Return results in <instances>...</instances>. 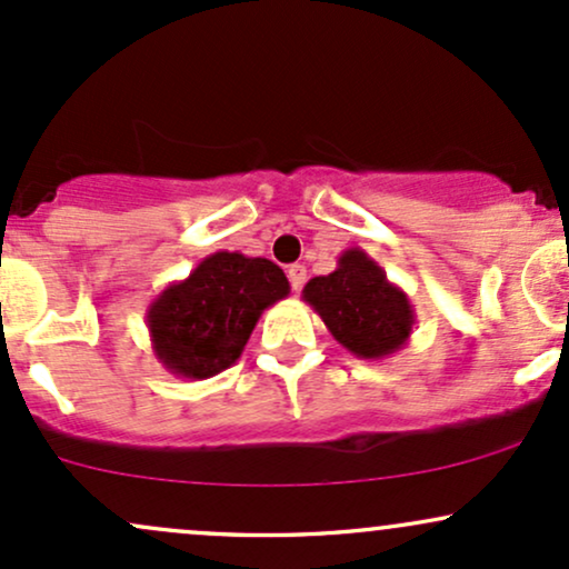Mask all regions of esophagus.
Returning <instances> with one entry per match:
<instances>
[{
    "label": "esophagus",
    "instance_id": "1",
    "mask_svg": "<svg viewBox=\"0 0 569 569\" xmlns=\"http://www.w3.org/2000/svg\"><path fill=\"white\" fill-rule=\"evenodd\" d=\"M305 280H307L305 264H291V267H289V283H291V289L299 293V289H302V286H305Z\"/></svg>",
    "mask_w": 569,
    "mask_h": 569
}]
</instances>
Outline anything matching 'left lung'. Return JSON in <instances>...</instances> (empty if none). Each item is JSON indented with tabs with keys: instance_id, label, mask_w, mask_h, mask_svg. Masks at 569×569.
<instances>
[{
	"instance_id": "left-lung-1",
	"label": "left lung",
	"mask_w": 569,
	"mask_h": 569,
	"mask_svg": "<svg viewBox=\"0 0 569 569\" xmlns=\"http://www.w3.org/2000/svg\"><path fill=\"white\" fill-rule=\"evenodd\" d=\"M302 299L321 316L331 337L363 361H380L409 342L415 307L407 291L363 248H348L329 276L307 280Z\"/></svg>"
}]
</instances>
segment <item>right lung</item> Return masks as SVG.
Segmentation results:
<instances>
[{
  "label": "right lung",
  "mask_w": 569,
  "mask_h": 569,
  "mask_svg": "<svg viewBox=\"0 0 569 569\" xmlns=\"http://www.w3.org/2000/svg\"><path fill=\"white\" fill-rule=\"evenodd\" d=\"M289 291V278L270 259L211 253L149 305L154 358L176 377L208 380L238 361L262 312Z\"/></svg>",
  "instance_id": "1"
}]
</instances>
